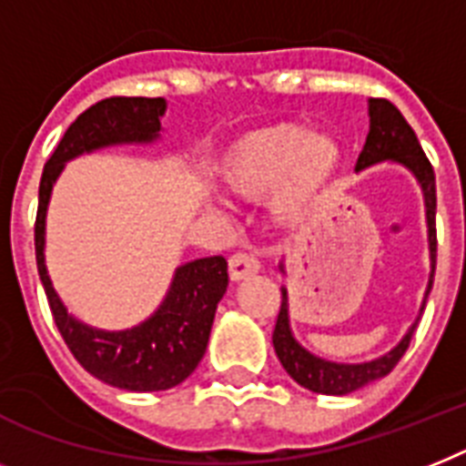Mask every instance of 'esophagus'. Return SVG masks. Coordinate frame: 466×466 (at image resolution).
<instances>
[{
    "label": "esophagus",
    "instance_id": "obj_1",
    "mask_svg": "<svg viewBox=\"0 0 466 466\" xmlns=\"http://www.w3.org/2000/svg\"><path fill=\"white\" fill-rule=\"evenodd\" d=\"M259 271V261H257L255 255L249 252H238L228 259V276L230 280H245L249 276H255Z\"/></svg>",
    "mask_w": 466,
    "mask_h": 466
}]
</instances>
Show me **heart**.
Here are the masks:
<instances>
[{
    "label": "heart",
    "instance_id": "obj_1",
    "mask_svg": "<svg viewBox=\"0 0 466 466\" xmlns=\"http://www.w3.org/2000/svg\"><path fill=\"white\" fill-rule=\"evenodd\" d=\"M345 149L329 130H305L299 123H271L248 130L218 157L214 176L228 195L259 202L283 228H305L321 218L336 190Z\"/></svg>",
    "mask_w": 466,
    "mask_h": 466
}]
</instances>
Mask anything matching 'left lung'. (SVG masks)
<instances>
[{
    "instance_id": "8db88e82",
    "label": "left lung",
    "mask_w": 466,
    "mask_h": 466,
    "mask_svg": "<svg viewBox=\"0 0 466 466\" xmlns=\"http://www.w3.org/2000/svg\"><path fill=\"white\" fill-rule=\"evenodd\" d=\"M383 161L400 164L402 168H407L419 183V187H421V195H424L431 274H429V286H426L424 299H421V307H419V317H421L426 298L431 293L433 274H436V176H433V167L429 164L424 149H421L417 136H414L412 126L405 121L398 106L388 102V99H369V136L367 142H364L362 155L357 159L355 171H364V168H371L376 164H383ZM279 268L286 274L283 261L279 264ZM419 317L407 329L405 336L400 338V343L388 350L386 355L374 357L369 362H336V360L314 355L311 350H307L295 338L293 326H290L288 288L283 286L280 288V311L274 329V350L288 376L302 388L321 395H348L393 371L395 364L400 362V357L405 355V350L410 348Z\"/></svg>"
}]
</instances>
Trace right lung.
I'll list each match as a JSON object with an SVG mask.
<instances>
[{
  "label": "right lung",
  "instance_id": "obj_1",
  "mask_svg": "<svg viewBox=\"0 0 466 466\" xmlns=\"http://www.w3.org/2000/svg\"><path fill=\"white\" fill-rule=\"evenodd\" d=\"M164 114V97H111L83 111L45 164L35 224L37 271L68 350L95 379L133 393L168 390L198 369L228 288V264L221 255L186 261L173 271L161 305L145 321L121 330L95 329L73 317L52 286L45 261L47 207L68 161L114 145H152L161 137Z\"/></svg>",
  "mask_w": 466,
  "mask_h": 466
}]
</instances>
